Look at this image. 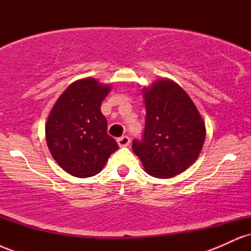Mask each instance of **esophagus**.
<instances>
[{
	"label": "esophagus",
	"instance_id": "34e87169",
	"mask_svg": "<svg viewBox=\"0 0 251 251\" xmlns=\"http://www.w3.org/2000/svg\"><path fill=\"white\" fill-rule=\"evenodd\" d=\"M118 145L120 146V148H123V146H127L129 144V138L127 135H123V137L118 138Z\"/></svg>",
	"mask_w": 251,
	"mask_h": 251
}]
</instances>
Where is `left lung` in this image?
<instances>
[{
    "mask_svg": "<svg viewBox=\"0 0 251 251\" xmlns=\"http://www.w3.org/2000/svg\"><path fill=\"white\" fill-rule=\"evenodd\" d=\"M143 93L145 129L142 140H133L132 150L149 175L175 177L200 155L205 124L188 93L171 80H157Z\"/></svg>",
    "mask_w": 251,
    "mask_h": 251,
    "instance_id": "1",
    "label": "left lung"
}]
</instances>
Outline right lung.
Returning a JSON list of instances; mask_svg holds the SVG:
<instances>
[{
    "instance_id": "obj_1",
    "label": "right lung",
    "mask_w": 251,
    "mask_h": 251,
    "mask_svg": "<svg viewBox=\"0 0 251 251\" xmlns=\"http://www.w3.org/2000/svg\"><path fill=\"white\" fill-rule=\"evenodd\" d=\"M109 91L111 86L92 77L77 80L66 88L48 117V149L55 162L74 177L99 174L119 149L107 134V120L100 111Z\"/></svg>"
}]
</instances>
